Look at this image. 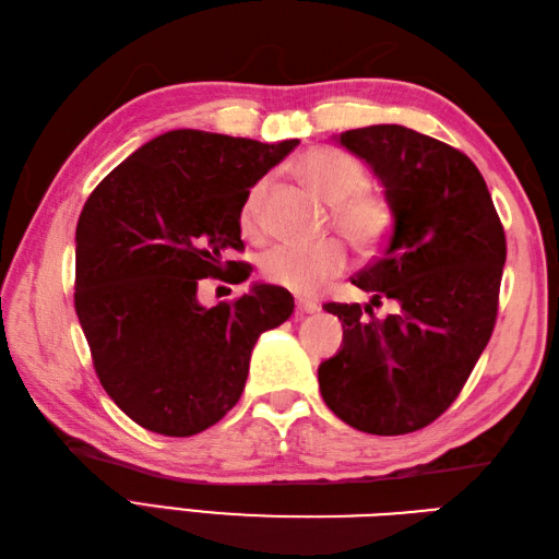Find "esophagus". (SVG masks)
<instances>
[{
    "label": "esophagus",
    "mask_w": 559,
    "mask_h": 559,
    "mask_svg": "<svg viewBox=\"0 0 559 559\" xmlns=\"http://www.w3.org/2000/svg\"><path fill=\"white\" fill-rule=\"evenodd\" d=\"M295 312H298V314H317L319 312V305L312 302V300L298 298V300H295Z\"/></svg>",
    "instance_id": "esophagus-1"
}]
</instances>
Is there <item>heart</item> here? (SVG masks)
<instances>
[{"label":"heart","instance_id":"b5f03b06","mask_svg":"<svg viewBox=\"0 0 559 559\" xmlns=\"http://www.w3.org/2000/svg\"><path fill=\"white\" fill-rule=\"evenodd\" d=\"M300 180L322 197L326 204H334L331 218L336 230L346 240L370 252L391 225L389 201L367 187V168L350 153L331 146L310 148L295 163ZM269 192V177H261L245 194L240 209V225L245 233H259L264 221V201ZM348 257L338 240H324L317 245H276L266 249L259 259L264 278L300 295H312L326 283L338 278L346 271Z\"/></svg>","mask_w":559,"mask_h":559}]
</instances>
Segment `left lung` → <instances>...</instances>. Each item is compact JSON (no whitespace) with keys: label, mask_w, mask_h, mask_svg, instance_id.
Returning <instances> with one entry per match:
<instances>
[{"label":"left lung","mask_w":559,"mask_h":559,"mask_svg":"<svg viewBox=\"0 0 559 559\" xmlns=\"http://www.w3.org/2000/svg\"><path fill=\"white\" fill-rule=\"evenodd\" d=\"M338 144L382 182L391 230L382 254L353 278L370 305H324L341 319L343 346L319 365V389L355 430L406 435L454 403L488 346L504 228L466 153L401 124L350 129ZM382 299L397 310L377 320L371 305Z\"/></svg>","instance_id":"left-lung-1"}]
</instances>
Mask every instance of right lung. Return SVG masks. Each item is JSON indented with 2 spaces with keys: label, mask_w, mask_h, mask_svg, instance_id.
<instances>
[{
  "label": "right lung",
  "mask_w": 559,
  "mask_h": 559,
  "mask_svg": "<svg viewBox=\"0 0 559 559\" xmlns=\"http://www.w3.org/2000/svg\"><path fill=\"white\" fill-rule=\"evenodd\" d=\"M298 139L173 129L93 189L76 225L74 307L108 396L151 432L189 437L216 425L242 396L261 331L286 322L293 295L254 283L233 302L204 307L201 278L240 240L245 194Z\"/></svg>",
  "instance_id": "obj_1"
}]
</instances>
